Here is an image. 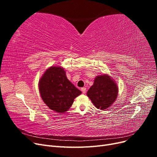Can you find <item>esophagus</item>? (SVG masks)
<instances>
[{
	"label": "esophagus",
	"instance_id": "1",
	"mask_svg": "<svg viewBox=\"0 0 157 157\" xmlns=\"http://www.w3.org/2000/svg\"><path fill=\"white\" fill-rule=\"evenodd\" d=\"M81 91L82 92L83 94H86V88H84V87L82 88H81Z\"/></svg>",
	"mask_w": 157,
	"mask_h": 157
}]
</instances>
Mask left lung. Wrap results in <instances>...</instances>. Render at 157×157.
Segmentation results:
<instances>
[{
    "label": "left lung",
    "mask_w": 157,
    "mask_h": 157,
    "mask_svg": "<svg viewBox=\"0 0 157 157\" xmlns=\"http://www.w3.org/2000/svg\"><path fill=\"white\" fill-rule=\"evenodd\" d=\"M117 84L107 75H99L95 78L94 84L87 92V96L94 106L106 109L115 101L118 96Z\"/></svg>",
    "instance_id": "1"
}]
</instances>
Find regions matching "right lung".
Listing matches in <instances>:
<instances>
[{
    "label": "right lung",
    "mask_w": 157,
    "mask_h": 157,
    "mask_svg": "<svg viewBox=\"0 0 157 157\" xmlns=\"http://www.w3.org/2000/svg\"><path fill=\"white\" fill-rule=\"evenodd\" d=\"M40 96L46 105L57 113L67 111L75 98L81 94L66 77L64 69L52 66L47 69L39 80Z\"/></svg>",
    "instance_id": "right-lung-1"
}]
</instances>
